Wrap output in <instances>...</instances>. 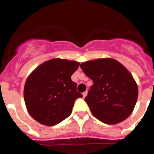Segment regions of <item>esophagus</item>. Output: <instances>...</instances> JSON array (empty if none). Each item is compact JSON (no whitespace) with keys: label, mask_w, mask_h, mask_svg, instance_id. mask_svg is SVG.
I'll list each match as a JSON object with an SVG mask.
<instances>
[{"label":"esophagus","mask_w":154,"mask_h":154,"mask_svg":"<svg viewBox=\"0 0 154 154\" xmlns=\"http://www.w3.org/2000/svg\"><path fill=\"white\" fill-rule=\"evenodd\" d=\"M87 94H88V92H87V91L84 92L83 93H82V95H83V97H85V96H87Z\"/></svg>","instance_id":"34e87169"}]
</instances>
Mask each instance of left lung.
<instances>
[{"instance_id":"obj_1","label":"left lung","mask_w":154,"mask_h":154,"mask_svg":"<svg viewBox=\"0 0 154 154\" xmlns=\"http://www.w3.org/2000/svg\"><path fill=\"white\" fill-rule=\"evenodd\" d=\"M80 67L93 81L85 99L92 115L110 125L129 117L138 98V87L130 72L112 58L82 62Z\"/></svg>"}]
</instances>
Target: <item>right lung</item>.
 <instances>
[{
  "label": "right lung",
  "mask_w": 154,
  "mask_h": 154,
  "mask_svg": "<svg viewBox=\"0 0 154 154\" xmlns=\"http://www.w3.org/2000/svg\"><path fill=\"white\" fill-rule=\"evenodd\" d=\"M79 66L78 62L53 58L29 75L24 85V103L37 122L55 126L71 115L75 99L82 97L71 79Z\"/></svg>",
  "instance_id": "1"
}]
</instances>
